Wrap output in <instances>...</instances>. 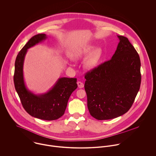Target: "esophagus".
<instances>
[{"mask_svg":"<svg viewBox=\"0 0 156 156\" xmlns=\"http://www.w3.org/2000/svg\"><path fill=\"white\" fill-rule=\"evenodd\" d=\"M77 85H78V87H79V88H83V87H84V84H83L82 82H80V81H78V82H77Z\"/></svg>","mask_w":156,"mask_h":156,"instance_id":"esophagus-1","label":"esophagus"}]
</instances>
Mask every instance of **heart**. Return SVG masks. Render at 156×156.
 <instances>
[{
  "label": "heart",
  "mask_w": 156,
  "mask_h": 156,
  "mask_svg": "<svg viewBox=\"0 0 156 156\" xmlns=\"http://www.w3.org/2000/svg\"><path fill=\"white\" fill-rule=\"evenodd\" d=\"M94 48V47L93 46H87L78 49L74 54V59L78 60L90 54V55L89 54V55L87 57L83 62V67L87 70H91L96 68L102 57V49L98 48H96L94 50L93 49Z\"/></svg>",
  "instance_id": "obj_1"
}]
</instances>
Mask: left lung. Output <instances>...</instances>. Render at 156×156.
I'll use <instances>...</instances> for the list:
<instances>
[{
    "instance_id": "obj_1",
    "label": "left lung",
    "mask_w": 156,
    "mask_h": 156,
    "mask_svg": "<svg viewBox=\"0 0 156 156\" xmlns=\"http://www.w3.org/2000/svg\"><path fill=\"white\" fill-rule=\"evenodd\" d=\"M117 37L119 42L112 58L85 76L88 108L98 120L113 119L126 113L140 90L139 55L126 37Z\"/></svg>"
}]
</instances>
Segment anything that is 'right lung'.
I'll use <instances>...</instances> for the list:
<instances>
[{
  "label": "right lung",
  "mask_w": 156,
  "mask_h": 156,
  "mask_svg": "<svg viewBox=\"0 0 156 156\" xmlns=\"http://www.w3.org/2000/svg\"><path fill=\"white\" fill-rule=\"evenodd\" d=\"M47 38L41 34L31 38L18 54L15 65L14 83L21 104L31 116L43 120L52 121L65 113L68 99L77 88L76 78L61 77L47 93L35 94L27 88L24 79L23 66L27 49Z\"/></svg>",
  "instance_id": "right-lung-1"
}]
</instances>
